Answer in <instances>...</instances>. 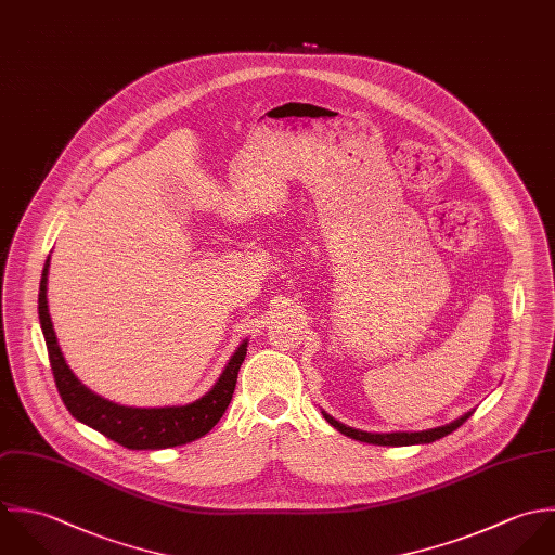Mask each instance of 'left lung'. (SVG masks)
<instances>
[{
    "label": "left lung",
    "mask_w": 555,
    "mask_h": 555,
    "mask_svg": "<svg viewBox=\"0 0 555 555\" xmlns=\"http://www.w3.org/2000/svg\"><path fill=\"white\" fill-rule=\"evenodd\" d=\"M322 414H324V418L333 425L336 431H340L343 436H347V438H351V440L375 443V446H414V443L436 442V440H440L443 436L452 434L454 429H459V427L474 414V410L467 412V414H463V416H459L456 421H452V423H448V425L436 427V429H427V431H395V434H366V431L351 429V427H347V425L334 421L333 416H328L326 412H322Z\"/></svg>",
    "instance_id": "obj_1"
}]
</instances>
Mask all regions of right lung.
Here are the masks:
<instances>
[{
  "label": "right lung",
  "mask_w": 555,
  "mask_h": 555,
  "mask_svg": "<svg viewBox=\"0 0 555 555\" xmlns=\"http://www.w3.org/2000/svg\"><path fill=\"white\" fill-rule=\"evenodd\" d=\"M47 274H49V259L42 268L40 292H38V318L40 328L44 334L51 371L55 377L57 392L66 405V410L83 425L101 431L105 438L113 442L130 448V450H160L173 448L182 443L195 442L197 438L206 436L224 414L233 388L237 382L240 364L246 356L248 340H242L235 353L229 358L219 382L197 401L189 405H173V408H126L107 401L86 388L70 366L64 360V353L57 345V336L53 331V322L49 315L47 305Z\"/></svg>",
  "instance_id": "right-lung-1"
}]
</instances>
